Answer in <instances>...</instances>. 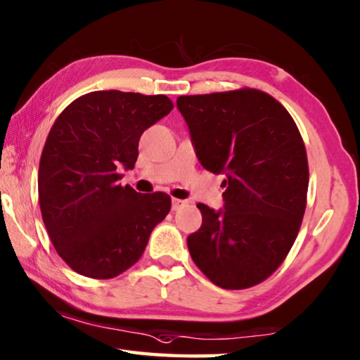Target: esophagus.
<instances>
[{"label":"esophagus","instance_id":"esophagus-1","mask_svg":"<svg viewBox=\"0 0 360 360\" xmlns=\"http://www.w3.org/2000/svg\"><path fill=\"white\" fill-rule=\"evenodd\" d=\"M187 205V200H181V198H173V202H172V208H173V211H179L182 206H186Z\"/></svg>","mask_w":360,"mask_h":360}]
</instances>
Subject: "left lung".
<instances>
[{"mask_svg":"<svg viewBox=\"0 0 360 360\" xmlns=\"http://www.w3.org/2000/svg\"><path fill=\"white\" fill-rule=\"evenodd\" d=\"M176 103L200 163L225 174L224 210L197 205L203 222L187 236L188 252L219 288H252L278 270L300 230L309 181L300 131L288 109L257 89Z\"/></svg>","mask_w":360,"mask_h":360,"instance_id":"obj_1","label":"left lung"}]
</instances>
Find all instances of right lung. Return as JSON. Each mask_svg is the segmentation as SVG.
<instances>
[{
	"label": "right lung",
	"instance_id": "add662e5",
	"mask_svg": "<svg viewBox=\"0 0 360 360\" xmlns=\"http://www.w3.org/2000/svg\"><path fill=\"white\" fill-rule=\"evenodd\" d=\"M165 95L98 90L66 106L39 160L42 221L60 257L87 278L111 279L141 257L150 231L172 210L165 192L120 186L143 131L172 111Z\"/></svg>",
	"mask_w": 360,
	"mask_h": 360
}]
</instances>
